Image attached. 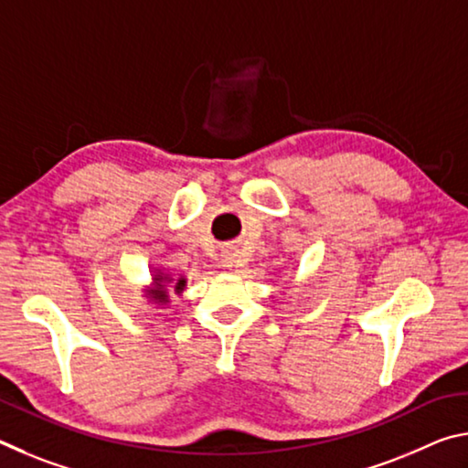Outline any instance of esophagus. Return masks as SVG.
I'll return each mask as SVG.
<instances>
[{
	"label": "esophagus",
	"mask_w": 468,
	"mask_h": 468,
	"mask_svg": "<svg viewBox=\"0 0 468 468\" xmlns=\"http://www.w3.org/2000/svg\"><path fill=\"white\" fill-rule=\"evenodd\" d=\"M223 264L227 268H237V266H239V260H237V253L233 250H225L223 251Z\"/></svg>",
	"instance_id": "1"
}]
</instances>
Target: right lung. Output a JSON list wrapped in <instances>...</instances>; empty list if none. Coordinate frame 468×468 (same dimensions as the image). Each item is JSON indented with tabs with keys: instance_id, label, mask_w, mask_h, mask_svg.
Wrapping results in <instances>:
<instances>
[{
	"instance_id": "right-lung-1",
	"label": "right lung",
	"mask_w": 468,
	"mask_h": 468,
	"mask_svg": "<svg viewBox=\"0 0 468 468\" xmlns=\"http://www.w3.org/2000/svg\"><path fill=\"white\" fill-rule=\"evenodd\" d=\"M154 282H156V287L163 289L165 284L171 282V279H169V276L156 274V276H154ZM184 289H186V279H184V276H181V279H177V282H176V291L181 292ZM154 299H158V301H161V303H163V301H165V292H158V295H154Z\"/></svg>"
}]
</instances>
